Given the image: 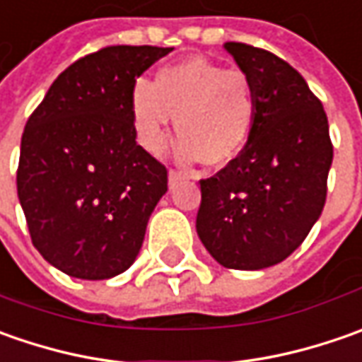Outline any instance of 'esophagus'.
I'll return each mask as SVG.
<instances>
[{"label": "esophagus", "mask_w": 362, "mask_h": 362, "mask_svg": "<svg viewBox=\"0 0 362 362\" xmlns=\"http://www.w3.org/2000/svg\"><path fill=\"white\" fill-rule=\"evenodd\" d=\"M183 179H185V175L183 173H179V171H169V185H171V187H175V185H177L179 181H183Z\"/></svg>", "instance_id": "obj_1"}]
</instances>
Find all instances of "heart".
Wrapping results in <instances>:
<instances>
[{
    "mask_svg": "<svg viewBox=\"0 0 362 362\" xmlns=\"http://www.w3.org/2000/svg\"><path fill=\"white\" fill-rule=\"evenodd\" d=\"M254 117L250 78L207 58L165 66L153 84L139 80L131 90L132 129L143 148L163 153L175 119L177 157L187 165L228 167L247 145Z\"/></svg>",
    "mask_w": 362,
    "mask_h": 362,
    "instance_id": "heart-1",
    "label": "heart"
}]
</instances>
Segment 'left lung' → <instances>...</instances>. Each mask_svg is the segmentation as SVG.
<instances>
[{"instance_id": "1", "label": "left lung", "mask_w": 362, "mask_h": 362, "mask_svg": "<svg viewBox=\"0 0 362 362\" xmlns=\"http://www.w3.org/2000/svg\"><path fill=\"white\" fill-rule=\"evenodd\" d=\"M254 88L256 117L240 157L202 179L197 235L231 270L280 264L306 240L327 202L332 143L322 103L272 52L226 42Z\"/></svg>"}]
</instances>
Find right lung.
I'll use <instances>...</instances> for the list:
<instances>
[{
    "instance_id": "1",
    "label": "right lung",
    "mask_w": 362,
    "mask_h": 362,
    "mask_svg": "<svg viewBox=\"0 0 362 362\" xmlns=\"http://www.w3.org/2000/svg\"><path fill=\"white\" fill-rule=\"evenodd\" d=\"M173 48L108 46L68 66L21 134L18 197L35 250L64 274L129 270L167 169L136 145L131 90Z\"/></svg>"
}]
</instances>
